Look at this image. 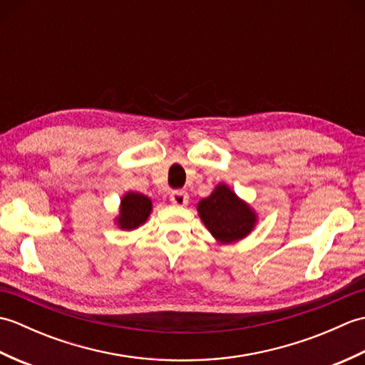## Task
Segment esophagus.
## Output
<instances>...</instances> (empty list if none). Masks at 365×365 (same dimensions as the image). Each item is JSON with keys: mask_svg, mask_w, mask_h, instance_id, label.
<instances>
[{"mask_svg": "<svg viewBox=\"0 0 365 365\" xmlns=\"http://www.w3.org/2000/svg\"><path fill=\"white\" fill-rule=\"evenodd\" d=\"M188 195L185 191H174L173 195H170V202L177 207H183L188 204Z\"/></svg>", "mask_w": 365, "mask_h": 365, "instance_id": "1", "label": "esophagus"}]
</instances>
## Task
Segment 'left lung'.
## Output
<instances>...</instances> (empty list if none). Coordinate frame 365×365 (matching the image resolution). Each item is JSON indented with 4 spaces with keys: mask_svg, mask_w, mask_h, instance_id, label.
I'll use <instances>...</instances> for the list:
<instances>
[{
    "mask_svg": "<svg viewBox=\"0 0 365 365\" xmlns=\"http://www.w3.org/2000/svg\"><path fill=\"white\" fill-rule=\"evenodd\" d=\"M197 213L207 230L221 245L246 238L257 224L254 208L240 199L226 183H218L210 196L199 200Z\"/></svg>",
    "mask_w": 365,
    "mask_h": 365,
    "instance_id": "obj_1",
    "label": "left lung"
}]
</instances>
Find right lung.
<instances>
[{"label":"right lung","instance_id":"right-lung-1","mask_svg":"<svg viewBox=\"0 0 365 365\" xmlns=\"http://www.w3.org/2000/svg\"><path fill=\"white\" fill-rule=\"evenodd\" d=\"M152 213V200L141 192L128 191L120 199L119 215L115 216V224L122 230H135L141 227L149 220Z\"/></svg>","mask_w":365,"mask_h":365}]
</instances>
